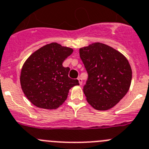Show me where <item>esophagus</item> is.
Masks as SVG:
<instances>
[{
    "mask_svg": "<svg viewBox=\"0 0 149 149\" xmlns=\"http://www.w3.org/2000/svg\"><path fill=\"white\" fill-rule=\"evenodd\" d=\"M77 80H78V81H79V84H80V85H82V84H83V80H82V78H81V77H79L78 78H77Z\"/></svg>",
    "mask_w": 149,
    "mask_h": 149,
    "instance_id": "obj_1",
    "label": "esophagus"
}]
</instances>
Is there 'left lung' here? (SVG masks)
Segmentation results:
<instances>
[{"mask_svg":"<svg viewBox=\"0 0 149 149\" xmlns=\"http://www.w3.org/2000/svg\"><path fill=\"white\" fill-rule=\"evenodd\" d=\"M80 57L88 73L84 86L88 103L97 110L112 108L130 87L132 72L128 60L101 43L80 49Z\"/></svg>","mask_w":149,"mask_h":149,"instance_id":"8db88e82","label":"left lung"}]
</instances>
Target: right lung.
I'll use <instances>...</instances> for the list:
<instances>
[{
  "instance_id": "add662e5",
  "label": "right lung",
  "mask_w": 149,
  "mask_h": 149,
  "mask_svg": "<svg viewBox=\"0 0 149 149\" xmlns=\"http://www.w3.org/2000/svg\"><path fill=\"white\" fill-rule=\"evenodd\" d=\"M73 52L71 48L57 43L43 46L26 60L20 73V85L24 95L37 107L54 109L68 97L78 80L69 77L70 69L63 63Z\"/></svg>"
}]
</instances>
